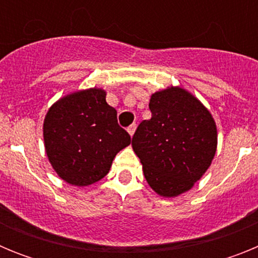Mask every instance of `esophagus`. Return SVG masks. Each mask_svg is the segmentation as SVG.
<instances>
[{"label":"esophagus","instance_id":"esophagus-1","mask_svg":"<svg viewBox=\"0 0 258 258\" xmlns=\"http://www.w3.org/2000/svg\"><path fill=\"white\" fill-rule=\"evenodd\" d=\"M136 129H137V125L136 124H132L131 126L127 127V133L131 134V137L134 136V132H136Z\"/></svg>","mask_w":258,"mask_h":258}]
</instances>
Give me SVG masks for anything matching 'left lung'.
<instances>
[{"mask_svg": "<svg viewBox=\"0 0 258 258\" xmlns=\"http://www.w3.org/2000/svg\"><path fill=\"white\" fill-rule=\"evenodd\" d=\"M151 118L143 120L132 147L150 187L163 198L186 192L208 170L217 151V125L202 102L181 86L155 92Z\"/></svg>", "mask_w": 258, "mask_h": 258, "instance_id": "left-lung-1", "label": "left lung"}]
</instances>
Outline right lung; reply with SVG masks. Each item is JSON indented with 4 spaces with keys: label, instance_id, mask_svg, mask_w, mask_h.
Listing matches in <instances>:
<instances>
[{
    "label": "right lung",
    "instance_id": "obj_1",
    "mask_svg": "<svg viewBox=\"0 0 258 258\" xmlns=\"http://www.w3.org/2000/svg\"><path fill=\"white\" fill-rule=\"evenodd\" d=\"M106 95L97 86L76 90L59 98L45 115L42 136L49 163L72 186L84 187L103 178L116 154L132 142Z\"/></svg>",
    "mask_w": 258,
    "mask_h": 258
}]
</instances>
